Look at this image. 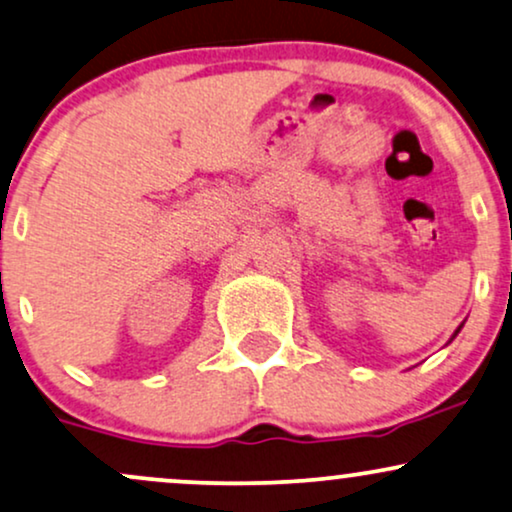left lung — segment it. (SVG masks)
<instances>
[{
  "label": "left lung",
  "mask_w": 512,
  "mask_h": 512,
  "mask_svg": "<svg viewBox=\"0 0 512 512\" xmlns=\"http://www.w3.org/2000/svg\"><path fill=\"white\" fill-rule=\"evenodd\" d=\"M458 331H460V329H458ZM458 331H455V334H458Z\"/></svg>",
  "instance_id": "8db88e82"
}]
</instances>
